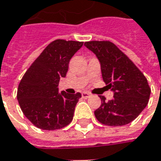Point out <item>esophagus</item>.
<instances>
[{"label":"esophagus","mask_w":161,"mask_h":161,"mask_svg":"<svg viewBox=\"0 0 161 161\" xmlns=\"http://www.w3.org/2000/svg\"><path fill=\"white\" fill-rule=\"evenodd\" d=\"M90 95H91V94H90V92H82V97L84 98V99H87Z\"/></svg>","instance_id":"obj_1"}]
</instances>
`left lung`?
Segmentation results:
<instances>
[{
	"mask_svg": "<svg viewBox=\"0 0 161 161\" xmlns=\"http://www.w3.org/2000/svg\"><path fill=\"white\" fill-rule=\"evenodd\" d=\"M101 62L103 81L114 92L112 100L100 96L102 104L94 111L105 125L120 126L136 119L149 102L151 87L144 75L125 53L109 41L85 42Z\"/></svg>",
	"mask_w": 161,
	"mask_h": 161,
	"instance_id": "8db88e82",
	"label": "left lung"
}]
</instances>
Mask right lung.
Segmentation results:
<instances>
[{"mask_svg": "<svg viewBox=\"0 0 161 161\" xmlns=\"http://www.w3.org/2000/svg\"><path fill=\"white\" fill-rule=\"evenodd\" d=\"M83 42L57 39L49 43L26 70L17 98L25 118L42 130H56L73 119L80 92L58 93V82L65 77L71 58Z\"/></svg>", "mask_w": 161, "mask_h": 161, "instance_id": "obj_1", "label": "right lung"}]
</instances>
